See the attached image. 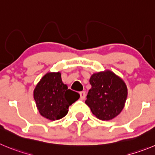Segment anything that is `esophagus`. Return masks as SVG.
<instances>
[{
	"label": "esophagus",
	"mask_w": 155,
	"mask_h": 155,
	"mask_svg": "<svg viewBox=\"0 0 155 155\" xmlns=\"http://www.w3.org/2000/svg\"><path fill=\"white\" fill-rule=\"evenodd\" d=\"M79 95H80V99H82V100H84L85 98H86V92H79Z\"/></svg>",
	"instance_id": "obj_1"
}]
</instances>
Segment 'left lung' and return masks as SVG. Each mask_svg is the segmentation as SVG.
Listing matches in <instances>:
<instances>
[{"instance_id":"obj_1","label":"left lung","mask_w":155,"mask_h":155,"mask_svg":"<svg viewBox=\"0 0 155 155\" xmlns=\"http://www.w3.org/2000/svg\"><path fill=\"white\" fill-rule=\"evenodd\" d=\"M91 89L86 104L92 114L102 121L118 116L125 107L128 89L124 80L111 70L95 73L89 79Z\"/></svg>"}]
</instances>
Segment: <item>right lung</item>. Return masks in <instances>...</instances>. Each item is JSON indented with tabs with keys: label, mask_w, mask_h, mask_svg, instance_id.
I'll use <instances>...</instances> for the list:
<instances>
[{
	"label": "right lung",
	"mask_w": 155,
	"mask_h": 155,
	"mask_svg": "<svg viewBox=\"0 0 155 155\" xmlns=\"http://www.w3.org/2000/svg\"><path fill=\"white\" fill-rule=\"evenodd\" d=\"M79 94L68 89L61 73H47L34 90V98L40 115L51 121L60 119L68 113L69 105L79 99Z\"/></svg>",
	"instance_id": "add662e5"
}]
</instances>
